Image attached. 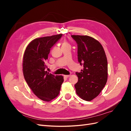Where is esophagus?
Listing matches in <instances>:
<instances>
[{
    "label": "esophagus",
    "instance_id": "esophagus-1",
    "mask_svg": "<svg viewBox=\"0 0 131 131\" xmlns=\"http://www.w3.org/2000/svg\"><path fill=\"white\" fill-rule=\"evenodd\" d=\"M70 77V75H64V77L66 78H68L69 77Z\"/></svg>",
    "mask_w": 131,
    "mask_h": 131
}]
</instances>
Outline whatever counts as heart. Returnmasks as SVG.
Listing matches in <instances>:
<instances>
[{
    "label": "heart",
    "mask_w": 131,
    "mask_h": 131,
    "mask_svg": "<svg viewBox=\"0 0 131 131\" xmlns=\"http://www.w3.org/2000/svg\"><path fill=\"white\" fill-rule=\"evenodd\" d=\"M65 46H70L69 43L68 42H67L66 40H64V41H63V42L62 43V47Z\"/></svg>",
    "instance_id": "b5f03b06"
}]
</instances>
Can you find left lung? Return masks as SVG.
I'll use <instances>...</instances> for the list:
<instances>
[{"mask_svg":"<svg viewBox=\"0 0 131 131\" xmlns=\"http://www.w3.org/2000/svg\"><path fill=\"white\" fill-rule=\"evenodd\" d=\"M71 37L78 44V58L84 69L77 72L78 81L74 85L82 100L91 101L97 97L108 79V62L101 43L88 35Z\"/></svg>","mask_w":131,"mask_h":131,"instance_id":"left-lung-1","label":"left lung"}]
</instances>
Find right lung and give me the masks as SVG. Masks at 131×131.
I'll return each mask as SVG.
<instances>
[{"label": "right lung", "mask_w": 131, "mask_h": 131, "mask_svg": "<svg viewBox=\"0 0 131 131\" xmlns=\"http://www.w3.org/2000/svg\"><path fill=\"white\" fill-rule=\"evenodd\" d=\"M62 36V34H59L35 39L28 45L23 55L25 80L35 96L45 102L58 96L64 81L62 75H54L45 70L50 49Z\"/></svg>", "instance_id": "obj_1"}]
</instances>
